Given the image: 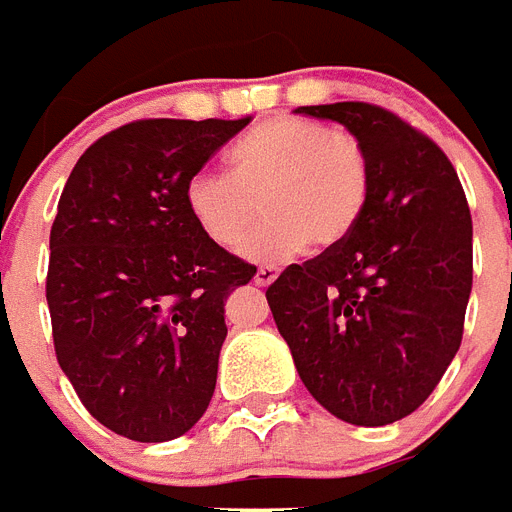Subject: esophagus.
<instances>
[{"label": "esophagus", "instance_id": "1", "mask_svg": "<svg viewBox=\"0 0 512 512\" xmlns=\"http://www.w3.org/2000/svg\"><path fill=\"white\" fill-rule=\"evenodd\" d=\"M277 280V267H259L256 269V275H253V282L261 285V288H267L272 282Z\"/></svg>", "mask_w": 512, "mask_h": 512}]
</instances>
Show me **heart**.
I'll list each match as a JSON object with an SVG mask.
<instances>
[{
	"instance_id": "obj_1",
	"label": "heart",
	"mask_w": 512,
	"mask_h": 512,
	"mask_svg": "<svg viewBox=\"0 0 512 512\" xmlns=\"http://www.w3.org/2000/svg\"><path fill=\"white\" fill-rule=\"evenodd\" d=\"M370 190V155L354 134L277 116L232 147L230 177L192 174L185 206L198 230L224 251H237L267 211L245 256L277 264L309 245L330 251L346 243L365 216Z\"/></svg>"
}]
</instances>
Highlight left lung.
<instances>
[{"label":"left lung","mask_w":512,"mask_h":512,"mask_svg":"<svg viewBox=\"0 0 512 512\" xmlns=\"http://www.w3.org/2000/svg\"><path fill=\"white\" fill-rule=\"evenodd\" d=\"M365 145L370 203L338 248L290 264L267 288L277 330L309 394L354 425L407 418L463 343L473 224L436 142L372 102L306 105Z\"/></svg>","instance_id":"left-lung-1"}]
</instances>
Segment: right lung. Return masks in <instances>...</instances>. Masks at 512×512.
I'll list each match as a JSON object with an SVG mask.
<instances>
[{"instance_id":"right-lung-1","label":"right lung","mask_w":512,"mask_h":512,"mask_svg":"<svg viewBox=\"0 0 512 512\" xmlns=\"http://www.w3.org/2000/svg\"><path fill=\"white\" fill-rule=\"evenodd\" d=\"M248 124L132 121L92 142L65 182L49 232L55 357L118 436L177 439L214 396L224 301L256 267L198 230L185 185Z\"/></svg>"}]
</instances>
